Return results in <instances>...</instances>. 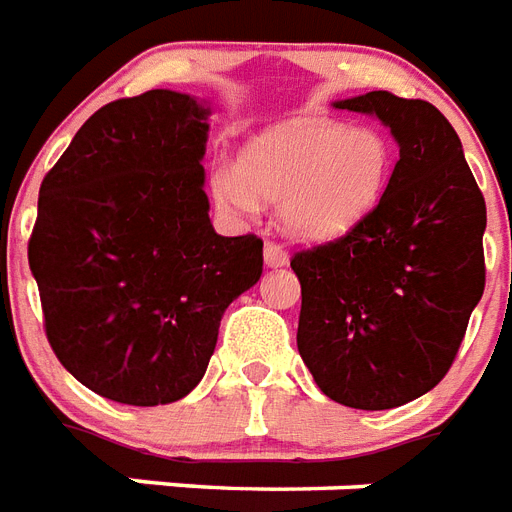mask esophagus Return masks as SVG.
<instances>
[{
  "instance_id": "1",
  "label": "esophagus",
  "mask_w": 512,
  "mask_h": 512,
  "mask_svg": "<svg viewBox=\"0 0 512 512\" xmlns=\"http://www.w3.org/2000/svg\"><path fill=\"white\" fill-rule=\"evenodd\" d=\"M263 260L268 268H284V265L290 263V255H287V249H284L282 244H276V241H265Z\"/></svg>"
}]
</instances>
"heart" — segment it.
<instances>
[{
    "mask_svg": "<svg viewBox=\"0 0 512 512\" xmlns=\"http://www.w3.org/2000/svg\"><path fill=\"white\" fill-rule=\"evenodd\" d=\"M389 177L392 147L376 128L287 120L244 147L239 171L214 169L209 190L222 212L239 217L257 212L260 198L273 201L290 236L327 241L365 220Z\"/></svg>",
    "mask_w": 512,
    "mask_h": 512,
    "instance_id": "1",
    "label": "heart"
}]
</instances>
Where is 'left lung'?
<instances>
[{"label":"left lung","mask_w":512,"mask_h":512,"mask_svg":"<svg viewBox=\"0 0 512 512\" xmlns=\"http://www.w3.org/2000/svg\"><path fill=\"white\" fill-rule=\"evenodd\" d=\"M335 107L378 117L400 161L360 225L290 260L298 351L330 400L386 411L427 395L454 362L486 284V201L429 101L370 91Z\"/></svg>","instance_id":"obj_1"}]
</instances>
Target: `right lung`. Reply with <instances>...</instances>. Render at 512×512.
Listing matches in <instances>:
<instances>
[{
  "label": "right lung",
  "instance_id": "add662e5",
  "mask_svg": "<svg viewBox=\"0 0 512 512\" xmlns=\"http://www.w3.org/2000/svg\"><path fill=\"white\" fill-rule=\"evenodd\" d=\"M209 115L163 88L112 101L39 187L29 268L45 333L58 362L115 403L193 392L225 308L263 273V241L209 220Z\"/></svg>",
  "mask_w": 512,
  "mask_h": 512
}]
</instances>
